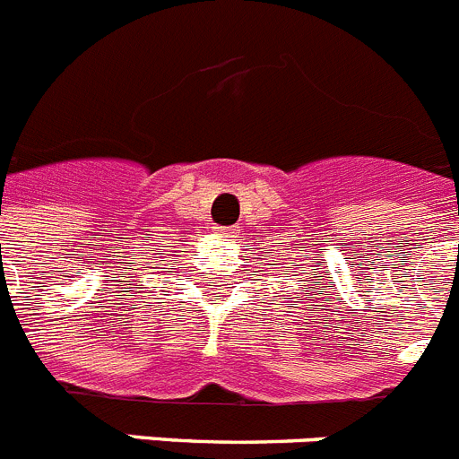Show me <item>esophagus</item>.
<instances>
[{"instance_id":"esophagus-1","label":"esophagus","mask_w":459,"mask_h":459,"mask_svg":"<svg viewBox=\"0 0 459 459\" xmlns=\"http://www.w3.org/2000/svg\"><path fill=\"white\" fill-rule=\"evenodd\" d=\"M221 238H235L238 235V229L235 226H226V229H220Z\"/></svg>"}]
</instances>
